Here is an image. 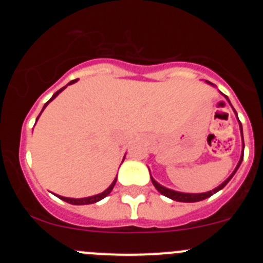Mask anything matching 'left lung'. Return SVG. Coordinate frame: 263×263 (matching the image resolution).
<instances>
[{
  "label": "left lung",
  "mask_w": 263,
  "mask_h": 263,
  "mask_svg": "<svg viewBox=\"0 0 263 263\" xmlns=\"http://www.w3.org/2000/svg\"><path fill=\"white\" fill-rule=\"evenodd\" d=\"M227 99H228V97H227ZM228 102H229V99H228ZM229 103H230V102H229ZM230 105H232V104H230ZM233 109H234V108H233ZM234 112H235V110H234ZM235 115H237V112H235ZM237 117H238V116H237ZM238 121H239V119H238ZM239 124H240V121H239ZM240 134H242V137H243L242 124H240ZM243 148H245V141H243ZM242 160H243V153H242V156H240V160H239V163H238L237 168H235L234 172H233V173L230 174L229 178H228L227 181L222 182L221 184H220L219 187L215 188V190L209 191V192H205V193H183V192H177V191L169 190V188L163 187V185H161V184H159V183L156 182L155 179L153 178V177H151V182H153L154 187H155L156 190H158L159 192L161 193V195L165 196V197L172 198V200H174V201H179V202H197V201L206 200V198H209V197H210V196H213L214 193L219 192L220 190H222V188H224L225 185L228 184V182H229L230 179L233 178V176H234V174H235V172L238 171V168H239V165H240V164H242Z\"/></svg>",
  "instance_id": "1"
}]
</instances>
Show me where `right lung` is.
Here are the masks:
<instances>
[{
    "label": "right lung",
    "instance_id": "1",
    "mask_svg": "<svg viewBox=\"0 0 263 263\" xmlns=\"http://www.w3.org/2000/svg\"><path fill=\"white\" fill-rule=\"evenodd\" d=\"M76 81H78V79H76V80H72V81H70V82H68L67 85H71V84H73V82H76ZM67 85H66V86H63L62 89H60V90H58V91H55L54 94H53V97L50 98V99L48 100V102L46 103V104H44V107H43V109H42V112H43V110H44V108H46L47 105H48V103L52 102V100L54 99V98L57 97V95L60 94V92L62 91L63 89H66V87H67ZM42 112H41V115H42ZM41 115H39V116H41ZM39 116H38V118H39ZM38 118H36V119H38ZM116 182H117V177H116V178H115V181L112 182V184H110L109 187H108L107 190L104 191V192L99 193V195L91 196V197H85V198H68V197H62V196H58V198H61V200H62V201H66V202L71 203V205H90V203L98 202V201H100V200H103V198H104V197H107V196L109 195L110 192H112L113 187H115V184H116Z\"/></svg>",
    "mask_w": 263,
    "mask_h": 263
}]
</instances>
